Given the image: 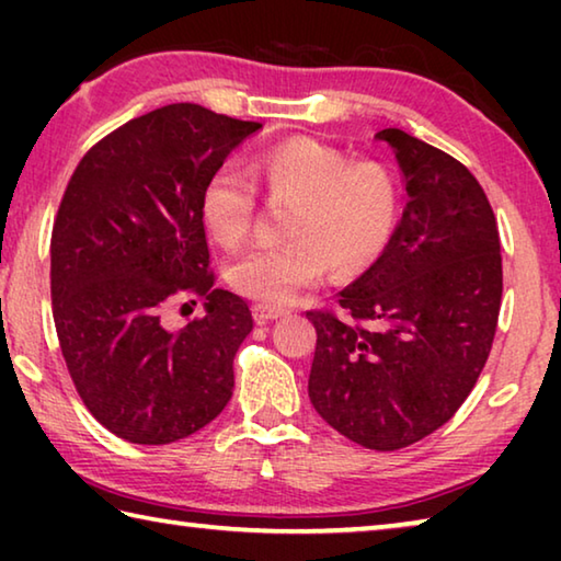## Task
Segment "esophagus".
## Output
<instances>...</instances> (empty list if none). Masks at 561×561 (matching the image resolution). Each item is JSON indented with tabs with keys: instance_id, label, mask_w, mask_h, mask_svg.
Returning <instances> with one entry per match:
<instances>
[{
	"instance_id": "1",
	"label": "esophagus",
	"mask_w": 561,
	"mask_h": 561,
	"mask_svg": "<svg viewBox=\"0 0 561 561\" xmlns=\"http://www.w3.org/2000/svg\"><path fill=\"white\" fill-rule=\"evenodd\" d=\"M252 314H254V321H257V324H267V321H274V319L287 314V309L270 307V304H254Z\"/></svg>"
}]
</instances>
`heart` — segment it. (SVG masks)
Segmentation results:
<instances>
[{"label": "heart", "instance_id": "heart-1", "mask_svg": "<svg viewBox=\"0 0 561 561\" xmlns=\"http://www.w3.org/2000/svg\"><path fill=\"white\" fill-rule=\"evenodd\" d=\"M250 173L277 203H291L289 242L254 247L227 267L230 287L260 304H287L324 282L348 279L381 257L396 230L401 187L381 160H351L314 138H289L252 158ZM207 232L227 250L242 244L257 215V185L234 165L207 178L201 195Z\"/></svg>", "mask_w": 561, "mask_h": 561}]
</instances>
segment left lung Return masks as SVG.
<instances>
[{
    "label": "left lung",
    "instance_id": "1",
    "mask_svg": "<svg viewBox=\"0 0 561 561\" xmlns=\"http://www.w3.org/2000/svg\"><path fill=\"white\" fill-rule=\"evenodd\" d=\"M401 225L381 257L309 309L317 329L309 398L331 428L368 450H401L438 431L478 383L502 304L497 220L460 160L398 128Z\"/></svg>",
    "mask_w": 561,
    "mask_h": 561
}]
</instances>
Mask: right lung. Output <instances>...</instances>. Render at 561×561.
I'll return each mask as SVG.
<instances>
[{"instance_id": "obj_1", "label": "right lung", "mask_w": 561, "mask_h": 561, "mask_svg": "<svg viewBox=\"0 0 561 561\" xmlns=\"http://www.w3.org/2000/svg\"><path fill=\"white\" fill-rule=\"evenodd\" d=\"M260 128L195 103L156 108L101 138L64 190L51 230L56 336L83 405L123 440L187 438L232 398V360L254 321L242 297L213 287L201 195ZM195 298L206 314L168 332L164 311Z\"/></svg>"}]
</instances>
